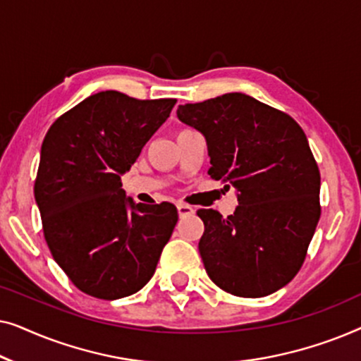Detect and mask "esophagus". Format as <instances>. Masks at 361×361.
Instances as JSON below:
<instances>
[{
    "instance_id": "1",
    "label": "esophagus",
    "mask_w": 361,
    "mask_h": 361,
    "mask_svg": "<svg viewBox=\"0 0 361 361\" xmlns=\"http://www.w3.org/2000/svg\"><path fill=\"white\" fill-rule=\"evenodd\" d=\"M177 212H179V216H189L194 214V209L187 204H177Z\"/></svg>"
}]
</instances>
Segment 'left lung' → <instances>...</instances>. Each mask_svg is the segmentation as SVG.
Instances as JSON below:
<instances>
[{"label": "left lung", "mask_w": 361, "mask_h": 361, "mask_svg": "<svg viewBox=\"0 0 361 361\" xmlns=\"http://www.w3.org/2000/svg\"><path fill=\"white\" fill-rule=\"evenodd\" d=\"M177 118L204 135L210 177L233 185L238 199L226 219L212 209L197 212L209 278L240 298L284 288L302 266L320 219V172L302 128L238 92L179 105Z\"/></svg>", "instance_id": "obj_1"}]
</instances>
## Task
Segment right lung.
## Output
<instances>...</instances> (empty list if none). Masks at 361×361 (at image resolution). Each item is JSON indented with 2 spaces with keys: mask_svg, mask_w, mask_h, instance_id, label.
Wrapping results in <instances>:
<instances>
[{
  "mask_svg": "<svg viewBox=\"0 0 361 361\" xmlns=\"http://www.w3.org/2000/svg\"><path fill=\"white\" fill-rule=\"evenodd\" d=\"M174 105V98L98 92L59 116L44 137L34 197L49 250L82 293L121 299L154 274L177 209L135 204L121 176Z\"/></svg>",
  "mask_w": 361,
  "mask_h": 361,
  "instance_id": "obj_1",
  "label": "right lung"
}]
</instances>
